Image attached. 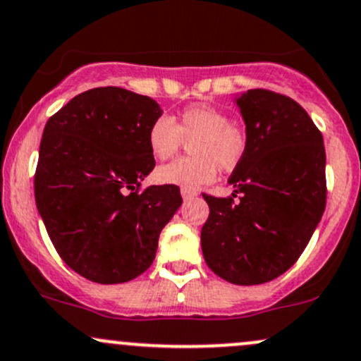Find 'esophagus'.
<instances>
[{
  "instance_id": "esophagus-1",
  "label": "esophagus",
  "mask_w": 361,
  "mask_h": 361,
  "mask_svg": "<svg viewBox=\"0 0 361 361\" xmlns=\"http://www.w3.org/2000/svg\"><path fill=\"white\" fill-rule=\"evenodd\" d=\"M181 197H183V200L193 199V197H197V192L192 188H181Z\"/></svg>"
}]
</instances>
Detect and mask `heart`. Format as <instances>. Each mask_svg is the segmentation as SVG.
Segmentation results:
<instances>
[{"label": "heart", "mask_w": 361, "mask_h": 361, "mask_svg": "<svg viewBox=\"0 0 361 361\" xmlns=\"http://www.w3.org/2000/svg\"><path fill=\"white\" fill-rule=\"evenodd\" d=\"M150 154L157 161L173 157L185 143L192 155L155 171L161 185L202 188L214 181L218 168L231 171L240 164L247 150V135L230 116L212 105L187 107L174 121L162 116L155 119L147 135Z\"/></svg>", "instance_id": "b5f03b06"}]
</instances>
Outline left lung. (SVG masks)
<instances>
[{
	"mask_svg": "<svg viewBox=\"0 0 361 361\" xmlns=\"http://www.w3.org/2000/svg\"><path fill=\"white\" fill-rule=\"evenodd\" d=\"M247 150L228 183L238 200L204 195V259L218 276L257 286L286 273L325 211V147L308 112L267 90L235 94Z\"/></svg>",
	"mask_w": 361,
	"mask_h": 361,
	"instance_id": "8db88e82",
	"label": "left lung"
}]
</instances>
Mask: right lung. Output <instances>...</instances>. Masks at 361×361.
I'll return each mask as SVG.
<instances>
[{
  "mask_svg": "<svg viewBox=\"0 0 361 361\" xmlns=\"http://www.w3.org/2000/svg\"><path fill=\"white\" fill-rule=\"evenodd\" d=\"M150 97L107 86L74 97L44 126L34 195L56 252L97 283H123L154 263L161 230L180 209V188L135 192L155 166Z\"/></svg>",
  "mask_w": 361,
  "mask_h": 361,
  "instance_id": "add662e5",
  "label": "right lung"
}]
</instances>
